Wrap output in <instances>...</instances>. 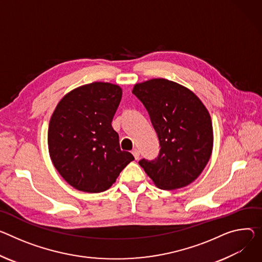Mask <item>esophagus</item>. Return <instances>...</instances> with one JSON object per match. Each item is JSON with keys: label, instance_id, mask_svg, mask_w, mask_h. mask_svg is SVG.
Masks as SVG:
<instances>
[{"label": "esophagus", "instance_id": "1", "mask_svg": "<svg viewBox=\"0 0 262 262\" xmlns=\"http://www.w3.org/2000/svg\"><path fill=\"white\" fill-rule=\"evenodd\" d=\"M132 154L134 155V157H135L136 160H138V159L140 158V151H139L137 148H135V149L132 151Z\"/></svg>", "mask_w": 262, "mask_h": 262}]
</instances>
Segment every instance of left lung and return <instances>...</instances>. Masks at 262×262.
Here are the masks:
<instances>
[{
  "mask_svg": "<svg viewBox=\"0 0 262 262\" xmlns=\"http://www.w3.org/2000/svg\"><path fill=\"white\" fill-rule=\"evenodd\" d=\"M133 94L147 110L161 146L157 159H142L140 166L161 189L191 184L212 154L213 128L208 110L193 92L164 78L137 83Z\"/></svg>",
  "mask_w": 262,
  "mask_h": 262,
  "instance_id": "left-lung-1",
  "label": "left lung"
}]
</instances>
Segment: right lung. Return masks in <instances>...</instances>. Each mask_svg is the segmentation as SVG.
I'll return each instance as SVG.
<instances>
[{
    "mask_svg": "<svg viewBox=\"0 0 262 262\" xmlns=\"http://www.w3.org/2000/svg\"><path fill=\"white\" fill-rule=\"evenodd\" d=\"M122 89L92 82L74 89L58 102L48 129L50 158L63 180L77 190H107L134 156L120 149L112 127Z\"/></svg>",
    "mask_w": 262,
    "mask_h": 262,
    "instance_id": "1",
    "label": "right lung"
}]
</instances>
